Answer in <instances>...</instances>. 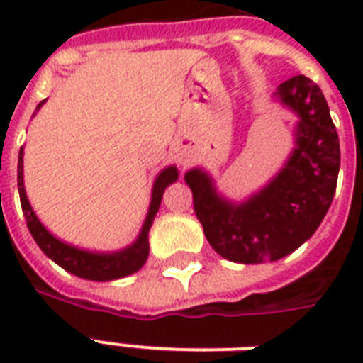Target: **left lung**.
I'll list each match as a JSON object with an SVG mask.
<instances>
[{
  "mask_svg": "<svg viewBox=\"0 0 363 363\" xmlns=\"http://www.w3.org/2000/svg\"><path fill=\"white\" fill-rule=\"evenodd\" d=\"M277 98L298 113V147L262 192L232 205L216 196L203 171L184 175L205 238L238 264L275 262L301 247L324 220L337 186L339 137L318 84L296 75L279 84Z\"/></svg>",
  "mask_w": 363,
  "mask_h": 363,
  "instance_id": "8db88e82",
  "label": "left lung"
}]
</instances>
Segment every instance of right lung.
<instances>
[{
  "instance_id": "add662e5",
  "label": "right lung",
  "mask_w": 363,
  "mask_h": 363,
  "mask_svg": "<svg viewBox=\"0 0 363 363\" xmlns=\"http://www.w3.org/2000/svg\"><path fill=\"white\" fill-rule=\"evenodd\" d=\"M45 101L37 105V109L41 107ZM22 148H20L18 154V194H20V205H22V211H24L26 224H28V230L33 235L35 242L39 245L43 252L47 254L48 258L54 259L60 267H64L65 271H69L73 275L82 277V279H88V281H113V279H121V277L131 275L143 267V264L147 262L148 258V230L152 226V220L156 213L160 209V203H162V196H164V190L169 186L171 182L177 181L175 167H167L158 175L156 182H154L152 188V201H150V209H148L147 220H145V226L141 230V235L137 238V241L128 247L125 250L115 254H92L86 252V250H81V248L71 247V245H65V242L58 241V239L50 235V233L45 230L41 222L37 220L35 213L31 209L30 201L26 198L24 190V177H22Z\"/></svg>"
}]
</instances>
